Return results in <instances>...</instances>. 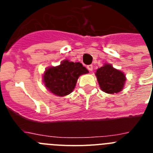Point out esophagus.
<instances>
[{"mask_svg":"<svg viewBox=\"0 0 153 153\" xmlns=\"http://www.w3.org/2000/svg\"><path fill=\"white\" fill-rule=\"evenodd\" d=\"M87 69H88L89 71H93V65H88V66H87Z\"/></svg>","mask_w":153,"mask_h":153,"instance_id":"34e87169","label":"esophagus"}]
</instances>
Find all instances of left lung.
I'll return each mask as SVG.
<instances>
[{"mask_svg":"<svg viewBox=\"0 0 153 153\" xmlns=\"http://www.w3.org/2000/svg\"><path fill=\"white\" fill-rule=\"evenodd\" d=\"M96 76L101 90L106 93H117L123 90L126 81L124 74L112 65L105 64L97 70Z\"/></svg>","mask_w":153,"mask_h":153,"instance_id":"left-lung-1","label":"left lung"}]
</instances>
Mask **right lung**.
Here are the masks:
<instances>
[{"label": "right lung", "instance_id": "obj_1", "mask_svg": "<svg viewBox=\"0 0 153 153\" xmlns=\"http://www.w3.org/2000/svg\"><path fill=\"white\" fill-rule=\"evenodd\" d=\"M88 72L82 63L63 60L60 66L46 70L44 82L49 91L59 97H63L74 90L79 76Z\"/></svg>", "mask_w": 153, "mask_h": 153}]
</instances>
